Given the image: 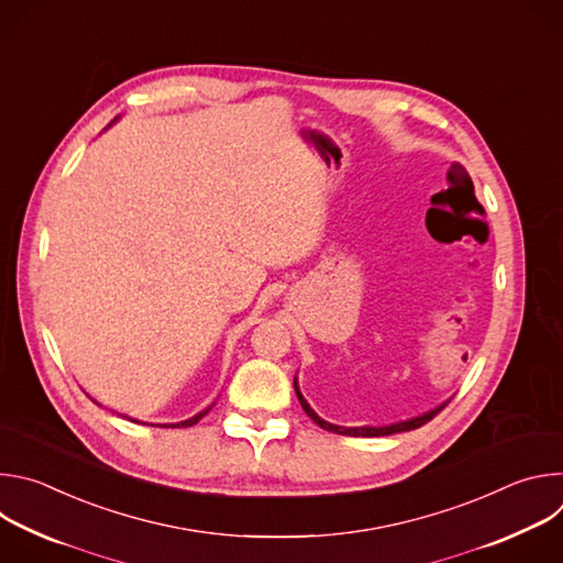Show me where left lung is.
<instances>
[{
	"instance_id": "obj_1",
	"label": "left lung",
	"mask_w": 563,
	"mask_h": 563,
	"mask_svg": "<svg viewBox=\"0 0 563 563\" xmlns=\"http://www.w3.org/2000/svg\"><path fill=\"white\" fill-rule=\"evenodd\" d=\"M294 389H296V396H298V400H300L302 410L307 412V417H309L316 426H320V428L328 430V432H334V434H343V437H387V434H396V432H410V430H417V428L426 426L428 421H432V419L448 406V404H443V406H439V408H434V410H430V412H426V415H421V417H415V419H410V421H400V423H394V426H383V428H369V426H365V428H343V426H334V423H328V421L320 419V417L309 408L307 400L302 398V394H300L296 380H294Z\"/></svg>"
}]
</instances>
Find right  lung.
Returning a JSON list of instances; mask_svg holds the SVG:
<instances>
[{
    "instance_id": "1",
    "label": "right lung",
    "mask_w": 563,
    "mask_h": 563,
    "mask_svg": "<svg viewBox=\"0 0 563 563\" xmlns=\"http://www.w3.org/2000/svg\"><path fill=\"white\" fill-rule=\"evenodd\" d=\"M96 404H98V400H96ZM98 406H100V404H98ZM207 412H209V410H205V412H200V415H196V417H191V419H187V421H180V423H172L169 428H189V426L198 423V421H200V419H202ZM131 421H133V419H131ZM135 423H137V421H135Z\"/></svg>"
}]
</instances>
